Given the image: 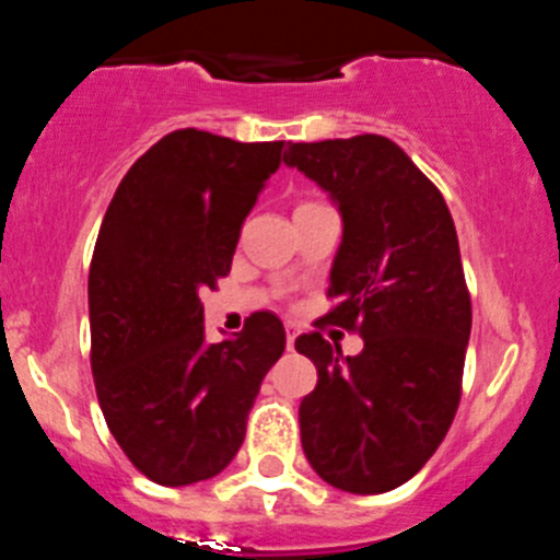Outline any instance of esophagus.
<instances>
[{
    "label": "esophagus",
    "instance_id": "obj_1",
    "mask_svg": "<svg viewBox=\"0 0 560 560\" xmlns=\"http://www.w3.org/2000/svg\"><path fill=\"white\" fill-rule=\"evenodd\" d=\"M294 339H296V328L294 325H285V345H289V350H294Z\"/></svg>",
    "mask_w": 560,
    "mask_h": 560
}]
</instances>
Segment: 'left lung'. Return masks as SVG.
<instances>
[{
	"label": "left lung",
	"instance_id": "8db88e82",
	"mask_svg": "<svg viewBox=\"0 0 560 560\" xmlns=\"http://www.w3.org/2000/svg\"><path fill=\"white\" fill-rule=\"evenodd\" d=\"M283 162L323 187L341 215L325 323L359 330L341 355L319 330L294 348L316 364L300 404L311 468L348 493L393 491L452 427L471 336L457 230L438 187L378 133L289 142Z\"/></svg>",
	"mask_w": 560,
	"mask_h": 560
}]
</instances>
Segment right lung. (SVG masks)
Instances as JSON below:
<instances>
[{"mask_svg": "<svg viewBox=\"0 0 560 560\" xmlns=\"http://www.w3.org/2000/svg\"><path fill=\"white\" fill-rule=\"evenodd\" d=\"M280 153L283 142L173 131L133 162L101 224L89 269L92 375L108 432L156 485L224 471L285 350L269 311L207 341L199 296L230 271Z\"/></svg>", "mask_w": 560, "mask_h": 560, "instance_id": "add662e5", "label": "right lung"}]
</instances>
